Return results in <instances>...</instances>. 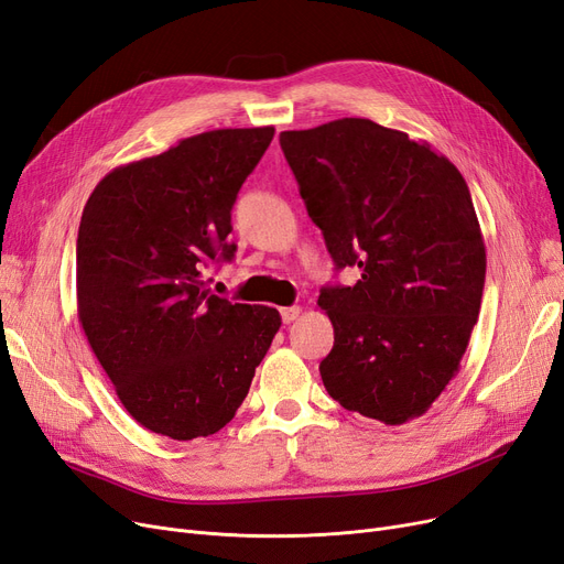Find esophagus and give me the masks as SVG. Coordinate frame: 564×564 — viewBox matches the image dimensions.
Returning a JSON list of instances; mask_svg holds the SVG:
<instances>
[{
	"label": "esophagus",
	"mask_w": 564,
	"mask_h": 564,
	"mask_svg": "<svg viewBox=\"0 0 564 564\" xmlns=\"http://www.w3.org/2000/svg\"><path fill=\"white\" fill-rule=\"evenodd\" d=\"M300 314H302V308H300V306H285V308H281V318H283V323H285V325L295 323V321L300 318Z\"/></svg>",
	"instance_id": "obj_1"
}]
</instances>
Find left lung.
I'll return each mask as SVG.
<instances>
[{
	"instance_id": "obj_1",
	"label": "left lung",
	"mask_w": 564,
	"mask_h": 564,
	"mask_svg": "<svg viewBox=\"0 0 564 564\" xmlns=\"http://www.w3.org/2000/svg\"><path fill=\"white\" fill-rule=\"evenodd\" d=\"M279 141L337 269H360L356 285L321 290L335 327L325 390L386 425L419 419L460 371L481 311L486 246L463 174L369 118Z\"/></svg>"
}]
</instances>
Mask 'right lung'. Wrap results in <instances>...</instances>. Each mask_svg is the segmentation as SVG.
<instances>
[{"instance_id": "add662e5", "label": "right lung", "mask_w": 564, "mask_h": 564, "mask_svg": "<svg viewBox=\"0 0 564 564\" xmlns=\"http://www.w3.org/2000/svg\"><path fill=\"white\" fill-rule=\"evenodd\" d=\"M274 128H227L120 164L86 202L78 323L118 400L155 434L191 442L246 400L281 316L212 295L202 271L235 258L232 206Z\"/></svg>"}]
</instances>
